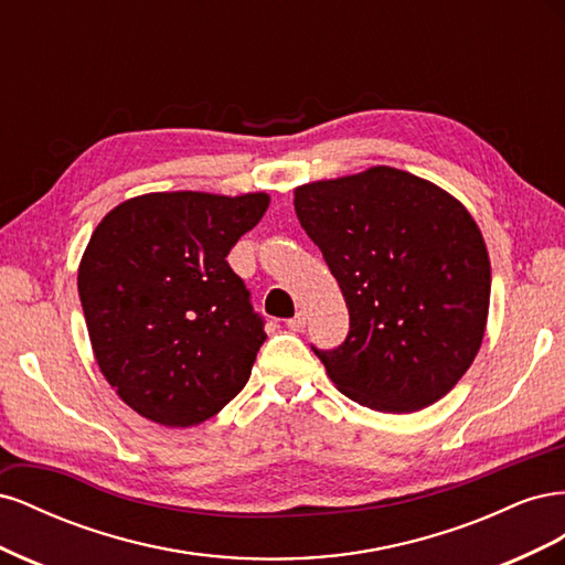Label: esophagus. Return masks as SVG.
Instances as JSON below:
<instances>
[{
  "instance_id": "34e87169",
  "label": "esophagus",
  "mask_w": 565,
  "mask_h": 565,
  "mask_svg": "<svg viewBox=\"0 0 565 565\" xmlns=\"http://www.w3.org/2000/svg\"><path fill=\"white\" fill-rule=\"evenodd\" d=\"M287 328L292 330V332H301V330L306 328V313L299 311L295 318H289V320H287Z\"/></svg>"
}]
</instances>
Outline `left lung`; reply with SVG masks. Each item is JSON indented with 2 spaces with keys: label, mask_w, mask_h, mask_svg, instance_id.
Here are the masks:
<instances>
[{
  "label": "left lung",
  "mask_w": 565,
  "mask_h": 565,
  "mask_svg": "<svg viewBox=\"0 0 565 565\" xmlns=\"http://www.w3.org/2000/svg\"><path fill=\"white\" fill-rule=\"evenodd\" d=\"M301 228L349 309V337L316 351L334 386L377 413H417L465 377L483 344L490 256L469 210L396 167L295 188Z\"/></svg>",
  "instance_id": "left-lung-1"
}]
</instances>
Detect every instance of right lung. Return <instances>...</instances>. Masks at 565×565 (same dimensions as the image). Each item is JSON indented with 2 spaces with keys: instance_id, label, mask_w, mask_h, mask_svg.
<instances>
[{
  "instance_id": "add662e5",
  "label": "right lung",
  "mask_w": 565,
  "mask_h": 565,
  "mask_svg": "<svg viewBox=\"0 0 565 565\" xmlns=\"http://www.w3.org/2000/svg\"><path fill=\"white\" fill-rule=\"evenodd\" d=\"M270 195L146 193L110 210L77 289L96 363L134 413L195 426L247 384L266 332L226 256Z\"/></svg>"
}]
</instances>
